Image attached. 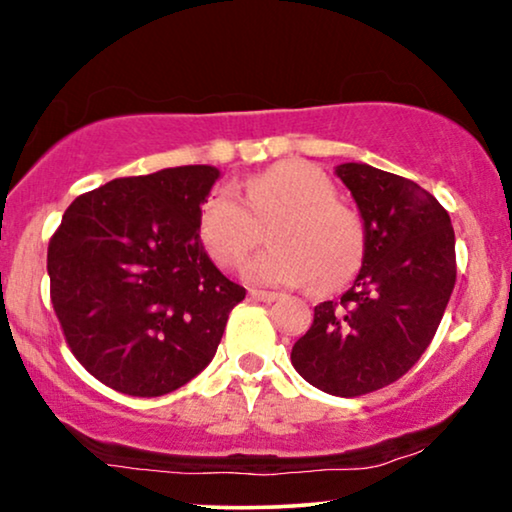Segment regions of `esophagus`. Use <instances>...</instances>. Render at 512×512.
<instances>
[{"label": "esophagus", "instance_id": "34e87169", "mask_svg": "<svg viewBox=\"0 0 512 512\" xmlns=\"http://www.w3.org/2000/svg\"><path fill=\"white\" fill-rule=\"evenodd\" d=\"M250 297H252V300H260V302H274L281 295L271 293V290H250Z\"/></svg>", "mask_w": 512, "mask_h": 512}]
</instances>
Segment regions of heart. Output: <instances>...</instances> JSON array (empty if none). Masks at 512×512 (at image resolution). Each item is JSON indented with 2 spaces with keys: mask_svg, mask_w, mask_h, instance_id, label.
<instances>
[{
  "mask_svg": "<svg viewBox=\"0 0 512 512\" xmlns=\"http://www.w3.org/2000/svg\"><path fill=\"white\" fill-rule=\"evenodd\" d=\"M271 224L267 248L245 267L260 286L333 290L354 276L364 257V222L338 200L326 172L302 160L271 165L248 181L241 196L217 189L200 208V241L219 267L243 264Z\"/></svg>",
  "mask_w": 512,
  "mask_h": 512,
  "instance_id": "heart-1",
  "label": "heart"
}]
</instances>
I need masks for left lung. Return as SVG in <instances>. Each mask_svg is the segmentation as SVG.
I'll return each instance as SVG.
<instances>
[{
    "label": "left lung",
    "mask_w": 512,
    "mask_h": 512,
    "mask_svg": "<svg viewBox=\"0 0 512 512\" xmlns=\"http://www.w3.org/2000/svg\"><path fill=\"white\" fill-rule=\"evenodd\" d=\"M335 174L364 219V262L338 302L316 304L290 361L309 385L361 397L399 380L430 347L454 293L456 236L416 181L364 163Z\"/></svg>",
    "instance_id": "left-lung-1"
}]
</instances>
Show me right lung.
Instances as JSON below:
<instances>
[{
	"label": "right lung",
	"instance_id": "add662e5",
	"mask_svg": "<svg viewBox=\"0 0 512 512\" xmlns=\"http://www.w3.org/2000/svg\"><path fill=\"white\" fill-rule=\"evenodd\" d=\"M219 170L120 177L73 200L49 241L51 304L75 359L115 392L160 397L215 357L245 288L200 243Z\"/></svg>",
	"mask_w": 512,
	"mask_h": 512
}]
</instances>
